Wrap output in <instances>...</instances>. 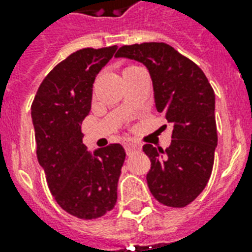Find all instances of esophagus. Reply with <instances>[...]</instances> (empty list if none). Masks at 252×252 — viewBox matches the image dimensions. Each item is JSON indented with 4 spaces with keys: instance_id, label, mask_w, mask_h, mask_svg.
I'll use <instances>...</instances> for the list:
<instances>
[{
    "instance_id": "obj_1",
    "label": "esophagus",
    "mask_w": 252,
    "mask_h": 252,
    "mask_svg": "<svg viewBox=\"0 0 252 252\" xmlns=\"http://www.w3.org/2000/svg\"><path fill=\"white\" fill-rule=\"evenodd\" d=\"M124 148L126 150V154L133 153V152H137V150L141 149V144H138L137 141H133V140H126L124 141Z\"/></svg>"
}]
</instances>
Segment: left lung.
I'll return each instance as SVG.
<instances>
[{
  "label": "left lung",
  "mask_w": 252,
  "mask_h": 252,
  "mask_svg": "<svg viewBox=\"0 0 252 252\" xmlns=\"http://www.w3.org/2000/svg\"><path fill=\"white\" fill-rule=\"evenodd\" d=\"M115 56L145 65L157 111L174 126L171 144L165 150L150 144L142 148L152 162L148 187L163 205L186 207L203 192L213 168L215 91L193 61L166 43L123 45Z\"/></svg>",
  "instance_id": "left-lung-1"
}]
</instances>
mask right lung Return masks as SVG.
<instances>
[{
	"label": "right lung",
	"mask_w": 252,
	"mask_h": 252,
	"mask_svg": "<svg viewBox=\"0 0 252 252\" xmlns=\"http://www.w3.org/2000/svg\"><path fill=\"white\" fill-rule=\"evenodd\" d=\"M118 47L84 48L48 73L31 106L36 156L49 191L69 215L102 217L118 200V182L126 159L120 144L87 150L81 124L91 110L93 84Z\"/></svg>",
	"instance_id": "right-lung-1"
}]
</instances>
